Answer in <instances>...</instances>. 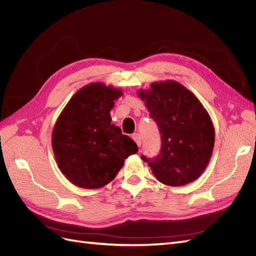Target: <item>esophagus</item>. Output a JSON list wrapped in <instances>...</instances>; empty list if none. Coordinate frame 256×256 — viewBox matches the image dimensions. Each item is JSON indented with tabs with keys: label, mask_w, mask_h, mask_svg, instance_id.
<instances>
[{
	"label": "esophagus",
	"mask_w": 256,
	"mask_h": 256,
	"mask_svg": "<svg viewBox=\"0 0 256 256\" xmlns=\"http://www.w3.org/2000/svg\"><path fill=\"white\" fill-rule=\"evenodd\" d=\"M132 137H133V140H135V142L137 144V146L140 147V145H142V136L138 133H134L132 135Z\"/></svg>",
	"instance_id": "34e87169"
}]
</instances>
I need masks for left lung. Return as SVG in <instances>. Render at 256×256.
Masks as SVG:
<instances>
[{"label": "left lung", "instance_id": "8db88e82", "mask_svg": "<svg viewBox=\"0 0 256 256\" xmlns=\"http://www.w3.org/2000/svg\"><path fill=\"white\" fill-rule=\"evenodd\" d=\"M137 94L158 124L162 145L156 158L147 159L156 178L168 186L189 184L204 171L212 156L215 130L200 100L180 83L154 82Z\"/></svg>", "mask_w": 256, "mask_h": 256}]
</instances>
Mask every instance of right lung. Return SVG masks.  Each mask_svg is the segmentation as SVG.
<instances>
[{"label": "right lung", "instance_id": "add662e5", "mask_svg": "<svg viewBox=\"0 0 256 256\" xmlns=\"http://www.w3.org/2000/svg\"><path fill=\"white\" fill-rule=\"evenodd\" d=\"M122 90L102 82L78 90L58 116L52 147L62 173L72 184L97 189L114 180L135 142L111 124L110 111Z\"/></svg>", "mask_w": 256, "mask_h": 256}]
</instances>
